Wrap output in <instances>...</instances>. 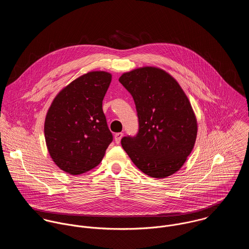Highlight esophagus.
I'll use <instances>...</instances> for the list:
<instances>
[{
	"label": "esophagus",
	"instance_id": "obj_1",
	"mask_svg": "<svg viewBox=\"0 0 249 249\" xmlns=\"http://www.w3.org/2000/svg\"><path fill=\"white\" fill-rule=\"evenodd\" d=\"M123 136H124V133H122V132H119V133L115 134V142H116V143H120L121 142Z\"/></svg>",
	"mask_w": 249,
	"mask_h": 249
}]
</instances>
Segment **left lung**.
Instances as JSON below:
<instances>
[{"label":"left lung","mask_w":249,"mask_h":249,"mask_svg":"<svg viewBox=\"0 0 249 249\" xmlns=\"http://www.w3.org/2000/svg\"><path fill=\"white\" fill-rule=\"evenodd\" d=\"M119 81L132 95L139 118L135 137H124L123 148L150 178H168L191 154L197 121L178 80L163 69L144 66L124 72Z\"/></svg>","instance_id":"1"}]
</instances>
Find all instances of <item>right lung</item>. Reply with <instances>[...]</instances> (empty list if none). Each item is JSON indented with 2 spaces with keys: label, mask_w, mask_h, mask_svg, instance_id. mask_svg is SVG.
Returning <instances> with one entry per match:
<instances>
[{
  "label": "right lung",
  "mask_w": 249,
  "mask_h": 249,
  "mask_svg": "<svg viewBox=\"0 0 249 249\" xmlns=\"http://www.w3.org/2000/svg\"><path fill=\"white\" fill-rule=\"evenodd\" d=\"M111 79L108 71H88L62 88L48 109V151L54 164L71 176L97 167L113 140L103 111Z\"/></svg>",
  "instance_id": "right-lung-1"
}]
</instances>
